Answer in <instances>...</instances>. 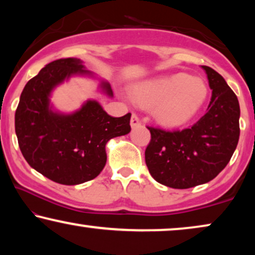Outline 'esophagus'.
<instances>
[{
    "instance_id": "obj_1",
    "label": "esophagus",
    "mask_w": 255,
    "mask_h": 255,
    "mask_svg": "<svg viewBox=\"0 0 255 255\" xmlns=\"http://www.w3.org/2000/svg\"><path fill=\"white\" fill-rule=\"evenodd\" d=\"M140 118H139L137 115L135 114H132V117H131V127L132 128H135V127H139L140 125Z\"/></svg>"
}]
</instances>
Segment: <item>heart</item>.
I'll use <instances>...</instances> for the list:
<instances>
[{"mask_svg":"<svg viewBox=\"0 0 255 255\" xmlns=\"http://www.w3.org/2000/svg\"><path fill=\"white\" fill-rule=\"evenodd\" d=\"M208 96L204 80L184 73L151 80L135 86L131 93L134 103L154 108L160 123L175 127L187 123L201 109Z\"/></svg>","mask_w":255,"mask_h":255,"instance_id":"1","label":"heart"}]
</instances>
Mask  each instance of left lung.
<instances>
[{
  "instance_id": "obj_1",
  "label": "left lung",
  "mask_w": 255,
  "mask_h": 255,
  "mask_svg": "<svg viewBox=\"0 0 255 255\" xmlns=\"http://www.w3.org/2000/svg\"><path fill=\"white\" fill-rule=\"evenodd\" d=\"M203 68L212 89L207 113L183 130L147 127L151 132L145 149L148 172L159 183L175 189H187L215 179L238 145V99L221 74L208 66Z\"/></svg>"
}]
</instances>
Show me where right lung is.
<instances>
[{
	"mask_svg": "<svg viewBox=\"0 0 255 255\" xmlns=\"http://www.w3.org/2000/svg\"><path fill=\"white\" fill-rule=\"evenodd\" d=\"M76 73H88L81 61H52L24 87L15 114V131L27 163L54 182L74 186L95 179L107 162L106 144L131 131L128 113L111 117L95 101L64 116L48 108L51 90ZM102 87L111 96L109 83Z\"/></svg>",
	"mask_w": 255,
	"mask_h": 255,
	"instance_id": "right-lung-1",
	"label": "right lung"
}]
</instances>
